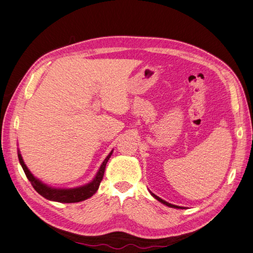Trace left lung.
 Segmentation results:
<instances>
[{
	"instance_id": "8db88e82",
	"label": "left lung",
	"mask_w": 253,
	"mask_h": 253,
	"mask_svg": "<svg viewBox=\"0 0 253 253\" xmlns=\"http://www.w3.org/2000/svg\"><path fill=\"white\" fill-rule=\"evenodd\" d=\"M149 193H150V195L151 196H153L154 198H156L158 201H160L161 204H163V205H165V206H168V207H169V208H174V209H184L183 207H179V206H175V205H171V204H169V203H168V201H165V200H163V199H161L160 197H158L157 195H155L154 193H151L150 191H149Z\"/></svg>"
}]
</instances>
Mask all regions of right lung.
I'll return each instance as SVG.
<instances>
[{
    "label": "right lung",
    "instance_id": "obj_1",
    "mask_svg": "<svg viewBox=\"0 0 253 253\" xmlns=\"http://www.w3.org/2000/svg\"><path fill=\"white\" fill-rule=\"evenodd\" d=\"M112 153H113V150H111L109 155L106 157L102 165L99 167L95 177L93 178L89 183L77 186V187H70V189H63V187H54V186H49L45 183H43L41 180L36 178L32 174V171L28 169L26 164L23 161L22 155H21L19 149H18V158H19V162L21 164V167H22L27 179L30 180L32 185L34 186V189L37 191L41 195V196H43L48 200L57 201V203L72 204V203H79V201L88 199L96 193V191L99 187L100 181H102V179L104 177L106 164H107L108 160L110 159Z\"/></svg>",
    "mask_w": 253,
    "mask_h": 253
}]
</instances>
